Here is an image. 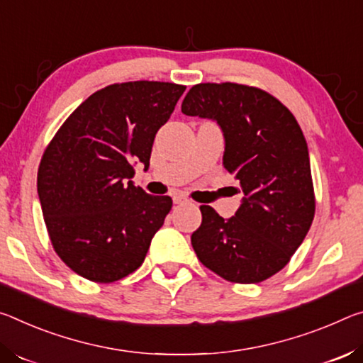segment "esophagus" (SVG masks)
<instances>
[{"label": "esophagus", "mask_w": 363, "mask_h": 363, "mask_svg": "<svg viewBox=\"0 0 363 363\" xmlns=\"http://www.w3.org/2000/svg\"><path fill=\"white\" fill-rule=\"evenodd\" d=\"M172 199H174V204H188L189 203L185 196H182V194H175Z\"/></svg>", "instance_id": "obj_1"}]
</instances>
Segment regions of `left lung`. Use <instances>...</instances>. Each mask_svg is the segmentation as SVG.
<instances>
[{"label": "left lung", "mask_w": 363, "mask_h": 363, "mask_svg": "<svg viewBox=\"0 0 363 363\" xmlns=\"http://www.w3.org/2000/svg\"><path fill=\"white\" fill-rule=\"evenodd\" d=\"M182 112L217 122L225 140L223 167L242 193L230 218L201 206L203 223L191 235L194 252L225 280L264 281L289 262L315 213L299 123L272 94L238 83L194 85Z\"/></svg>", "instance_id": "1"}]
</instances>
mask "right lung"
I'll use <instances>...</instances> for the list:
<instances>
[{
  "mask_svg": "<svg viewBox=\"0 0 363 363\" xmlns=\"http://www.w3.org/2000/svg\"><path fill=\"white\" fill-rule=\"evenodd\" d=\"M186 86L114 83L77 108L48 145L38 198L52 247L86 280L112 283L143 264L172 209L169 196L136 188L133 164L150 167L157 130Z\"/></svg>",
  "mask_w": 363,
  "mask_h": 363,
  "instance_id": "add662e5",
  "label": "right lung"
}]
</instances>
